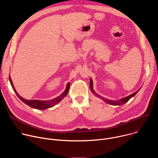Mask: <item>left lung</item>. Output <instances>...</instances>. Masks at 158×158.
<instances>
[{
  "instance_id": "left-lung-1",
  "label": "left lung",
  "mask_w": 158,
  "mask_h": 158,
  "mask_svg": "<svg viewBox=\"0 0 158 158\" xmlns=\"http://www.w3.org/2000/svg\"><path fill=\"white\" fill-rule=\"evenodd\" d=\"M90 89H91V91L92 92V93L96 97L101 99L102 101H104L105 102H106L107 104H109L110 105H112V106H120V105H123L124 104H125L126 102H127L131 98H132V97H134L135 95H136L138 91L140 90V89L139 90H138V91L136 92H135L134 93H132V94L127 96V97H125V98H121L119 100H116V101H113V100H110V99H106L101 96H100L99 94H97L95 91L93 89V79L92 78L90 79Z\"/></svg>"
}]
</instances>
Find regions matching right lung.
Wrapping results in <instances>:
<instances>
[{
  "instance_id": "right-lung-1",
  "label": "right lung",
  "mask_w": 158,
  "mask_h": 158,
  "mask_svg": "<svg viewBox=\"0 0 158 158\" xmlns=\"http://www.w3.org/2000/svg\"><path fill=\"white\" fill-rule=\"evenodd\" d=\"M9 81L10 82V84L12 87V89L14 91H15L16 95L17 96V97L22 101L23 102H24L25 104H26L27 105H28L29 106L31 107L32 108L34 109H39V110H44L46 109L49 108V107H52L56 105L57 104H58L59 102H60L67 94L69 89V86H70V83L68 82L66 85V87L65 91L59 96H57L56 98H54L52 99L51 100H47V101H40V100H27L26 99L24 98H23L22 97L20 96V95L17 93L16 90L15 89V87L14 86L13 82L12 81L11 77L9 76Z\"/></svg>"
}]
</instances>
